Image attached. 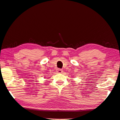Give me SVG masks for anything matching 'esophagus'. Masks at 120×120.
<instances>
[{"mask_svg": "<svg viewBox=\"0 0 120 120\" xmlns=\"http://www.w3.org/2000/svg\"><path fill=\"white\" fill-rule=\"evenodd\" d=\"M56 72H57L58 73H61L63 72V70L61 69H56Z\"/></svg>", "mask_w": 120, "mask_h": 120, "instance_id": "34e87169", "label": "esophagus"}]
</instances>
